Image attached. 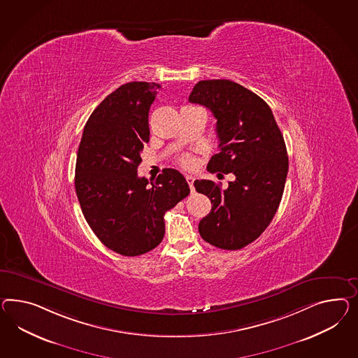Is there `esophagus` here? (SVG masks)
<instances>
[{"instance_id":"34e87169","label":"esophagus","mask_w":358,"mask_h":358,"mask_svg":"<svg viewBox=\"0 0 358 358\" xmlns=\"http://www.w3.org/2000/svg\"><path fill=\"white\" fill-rule=\"evenodd\" d=\"M194 178L193 176H190V174H186V181H187V184L190 186V190L194 192Z\"/></svg>"}]
</instances>
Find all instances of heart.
I'll return each instance as SVG.
<instances>
[{"instance_id":"obj_1","label":"heart","mask_w":358,"mask_h":358,"mask_svg":"<svg viewBox=\"0 0 358 358\" xmlns=\"http://www.w3.org/2000/svg\"><path fill=\"white\" fill-rule=\"evenodd\" d=\"M177 162L182 168L192 169L194 165H195V157L192 154H182L177 159Z\"/></svg>"}]
</instances>
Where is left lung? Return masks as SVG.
<instances>
[{
    "mask_svg": "<svg viewBox=\"0 0 358 358\" xmlns=\"http://www.w3.org/2000/svg\"><path fill=\"white\" fill-rule=\"evenodd\" d=\"M189 101L207 106L217 120L220 152L207 169L236 177L227 189L210 180L194 181L213 204L198 229L213 246L238 250L264 232L279 208L288 174L284 138L268 104L232 80H201Z\"/></svg>",
    "mask_w": 358,
    "mask_h": 358,
    "instance_id": "8db88e82",
    "label": "left lung"
}]
</instances>
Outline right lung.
I'll list each match as a JSON object with an SVG mask.
<instances>
[{
  "label": "right lung",
  "instance_id": "1",
  "mask_svg": "<svg viewBox=\"0 0 358 358\" xmlns=\"http://www.w3.org/2000/svg\"><path fill=\"white\" fill-rule=\"evenodd\" d=\"M160 85L130 82L88 118L79 143L76 192L90 228L108 249L136 257L164 237V215L190 193L184 176L166 168L155 181L138 177L150 141L148 112Z\"/></svg>",
  "mask_w": 358,
  "mask_h": 358
}]
</instances>
